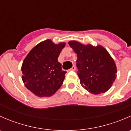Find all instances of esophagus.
Listing matches in <instances>:
<instances>
[{"label": "esophagus", "mask_w": 131, "mask_h": 131, "mask_svg": "<svg viewBox=\"0 0 131 131\" xmlns=\"http://www.w3.org/2000/svg\"><path fill=\"white\" fill-rule=\"evenodd\" d=\"M75 70V66H73V67H72V68H70V70H72V71H74Z\"/></svg>", "instance_id": "1"}]
</instances>
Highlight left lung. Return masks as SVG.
Returning a JSON list of instances; mask_svg holds the SVG:
<instances>
[{
    "instance_id": "left-lung-1",
    "label": "left lung",
    "mask_w": 131,
    "mask_h": 131,
    "mask_svg": "<svg viewBox=\"0 0 131 131\" xmlns=\"http://www.w3.org/2000/svg\"><path fill=\"white\" fill-rule=\"evenodd\" d=\"M77 54V67L80 84L94 94L106 92L116 79L117 67L113 58L101 46L68 42Z\"/></svg>"
}]
</instances>
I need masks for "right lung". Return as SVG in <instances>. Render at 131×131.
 Wrapping results in <instances>:
<instances>
[{
	"mask_svg": "<svg viewBox=\"0 0 131 131\" xmlns=\"http://www.w3.org/2000/svg\"><path fill=\"white\" fill-rule=\"evenodd\" d=\"M65 43L55 44L48 39L30 51L23 62L22 80L28 90L39 97L52 96L63 84L66 71L58 58Z\"/></svg>",
	"mask_w": 131,
	"mask_h": 131,
	"instance_id": "obj_1",
	"label": "right lung"
}]
</instances>
